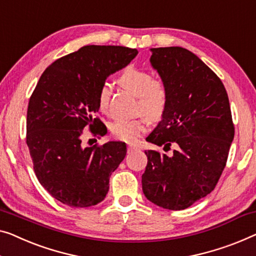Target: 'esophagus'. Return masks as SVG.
Here are the masks:
<instances>
[{"instance_id":"esophagus-1","label":"esophagus","mask_w":256,"mask_h":256,"mask_svg":"<svg viewBox=\"0 0 256 256\" xmlns=\"http://www.w3.org/2000/svg\"><path fill=\"white\" fill-rule=\"evenodd\" d=\"M136 150H138V147L133 146V144H128V152H134Z\"/></svg>"}]
</instances>
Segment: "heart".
Masks as SVG:
<instances>
[{"label":"heart","mask_w":256,"mask_h":256,"mask_svg":"<svg viewBox=\"0 0 256 256\" xmlns=\"http://www.w3.org/2000/svg\"><path fill=\"white\" fill-rule=\"evenodd\" d=\"M118 82L124 90L138 98V112L147 118L155 120L164 112L168 93L162 80L152 79L150 72L142 68L128 66L120 74ZM110 88L108 84H104L98 95V106L101 112H106L108 108ZM144 131L146 120L144 118L120 120L110 125L114 138L125 142H134Z\"/></svg>","instance_id":"1"}]
</instances>
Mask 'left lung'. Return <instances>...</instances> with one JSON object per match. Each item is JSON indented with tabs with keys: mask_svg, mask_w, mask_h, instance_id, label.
Masks as SVG:
<instances>
[{
	"mask_svg": "<svg viewBox=\"0 0 256 256\" xmlns=\"http://www.w3.org/2000/svg\"><path fill=\"white\" fill-rule=\"evenodd\" d=\"M150 64L166 87L162 120L146 140L171 156L146 150L144 196L170 210L188 208L218 182L234 136L223 82L192 52L182 47L152 48Z\"/></svg>",
	"mask_w": 256,
	"mask_h": 256,
	"instance_id": "8db88e82",
	"label": "left lung"
}]
</instances>
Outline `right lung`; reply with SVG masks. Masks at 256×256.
Listing matches in <instances>:
<instances>
[{"instance_id": "add662e5", "label": "right lung", "mask_w": 256, "mask_h": 256, "mask_svg": "<svg viewBox=\"0 0 256 256\" xmlns=\"http://www.w3.org/2000/svg\"><path fill=\"white\" fill-rule=\"evenodd\" d=\"M136 49L84 46L50 64L30 98L26 144L38 180L70 207H90L104 199L109 178L126 155V144L109 141L84 148V128L104 136L98 95L110 74L128 66Z\"/></svg>"}]
</instances>
